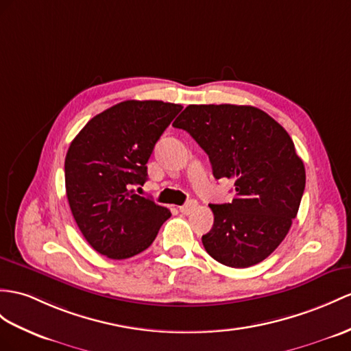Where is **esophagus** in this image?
<instances>
[{
	"label": "esophagus",
	"instance_id": "obj_1",
	"mask_svg": "<svg viewBox=\"0 0 351 351\" xmlns=\"http://www.w3.org/2000/svg\"><path fill=\"white\" fill-rule=\"evenodd\" d=\"M198 207V204H196V201H189L186 202L184 205H182L180 207V213H183V215H191V213Z\"/></svg>",
	"mask_w": 351,
	"mask_h": 351
}]
</instances>
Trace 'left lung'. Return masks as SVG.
Returning <instances> with one entry per match:
<instances>
[{
    "label": "left lung",
    "instance_id": "left-lung-1",
    "mask_svg": "<svg viewBox=\"0 0 351 351\" xmlns=\"http://www.w3.org/2000/svg\"><path fill=\"white\" fill-rule=\"evenodd\" d=\"M174 128L192 135L207 153L213 176L234 178L229 204H210L215 223L202 235L213 259L249 268L285 240L305 189V168L290 135L252 106H187Z\"/></svg>",
    "mask_w": 351,
    "mask_h": 351
}]
</instances>
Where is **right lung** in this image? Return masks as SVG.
<instances>
[{
    "label": "right lung",
    "instance_id": "right-lung-1",
    "mask_svg": "<svg viewBox=\"0 0 351 351\" xmlns=\"http://www.w3.org/2000/svg\"><path fill=\"white\" fill-rule=\"evenodd\" d=\"M164 101H123L92 117L65 156L73 217L93 250L128 259L155 241L171 211L134 193L147 180V160L182 111Z\"/></svg>",
    "mask_w": 351,
    "mask_h": 351
}]
</instances>
